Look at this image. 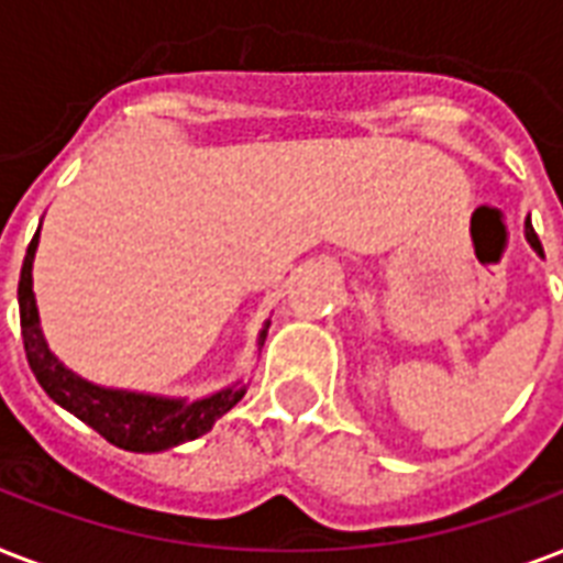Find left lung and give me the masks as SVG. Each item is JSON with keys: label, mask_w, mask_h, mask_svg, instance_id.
I'll return each mask as SVG.
<instances>
[{"label": "left lung", "mask_w": 563, "mask_h": 563, "mask_svg": "<svg viewBox=\"0 0 563 563\" xmlns=\"http://www.w3.org/2000/svg\"><path fill=\"white\" fill-rule=\"evenodd\" d=\"M526 239H529V245L534 247V251H538V254L543 256V247H541V239H538V233H534V228L532 224H529V221H526Z\"/></svg>", "instance_id": "obj_1"}]
</instances>
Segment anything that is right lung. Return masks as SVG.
Here are the masks:
<instances>
[{
	"label": "right lung",
	"instance_id": "right-lung-1",
	"mask_svg": "<svg viewBox=\"0 0 563 563\" xmlns=\"http://www.w3.org/2000/svg\"><path fill=\"white\" fill-rule=\"evenodd\" d=\"M40 230L31 239L25 260H22L20 272V327H22V344H25V356L29 365L43 385V391L73 411L75 418L84 420L92 427L101 438H108L113 446L131 450V453H161L169 446H178L184 441H195L203 432H210L212 423L228 415L242 397H245V385L233 383L221 391L201 397V400H175V397H157V394H140V391H122V388H104V385L87 383L78 374L66 368L64 362L48 351L43 330H40L37 300L31 289V265H34V251H37ZM265 321L263 333H260V347L268 333Z\"/></svg>",
	"mask_w": 563,
	"mask_h": 563
}]
</instances>
